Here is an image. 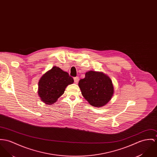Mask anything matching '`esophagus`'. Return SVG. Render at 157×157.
<instances>
[{
    "label": "esophagus",
    "instance_id": "1",
    "mask_svg": "<svg viewBox=\"0 0 157 157\" xmlns=\"http://www.w3.org/2000/svg\"><path fill=\"white\" fill-rule=\"evenodd\" d=\"M74 80L75 83L77 84L78 82V81H79V77H75L74 78Z\"/></svg>",
    "mask_w": 157,
    "mask_h": 157
}]
</instances>
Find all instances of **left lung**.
Returning <instances> with one entry per match:
<instances>
[{
    "mask_svg": "<svg viewBox=\"0 0 157 157\" xmlns=\"http://www.w3.org/2000/svg\"><path fill=\"white\" fill-rule=\"evenodd\" d=\"M78 86L85 99L95 107L106 105L114 94L111 78L102 72H86L85 77L80 80Z\"/></svg>",
    "mask_w": 157,
    "mask_h": 157,
    "instance_id": "8db88e82",
    "label": "left lung"
}]
</instances>
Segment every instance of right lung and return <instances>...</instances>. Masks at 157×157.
I'll use <instances>...</instances> for the list:
<instances>
[{"label":"right lung","instance_id":"obj_1","mask_svg":"<svg viewBox=\"0 0 157 157\" xmlns=\"http://www.w3.org/2000/svg\"><path fill=\"white\" fill-rule=\"evenodd\" d=\"M74 83L68 73L53 67L44 73L38 82V95L44 103L52 105L64 93L66 87Z\"/></svg>","mask_w":157,"mask_h":157}]
</instances>
